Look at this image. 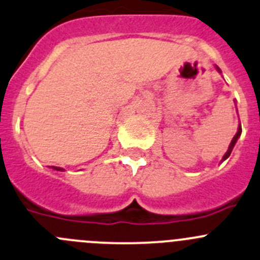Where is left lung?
Returning <instances> with one entry per match:
<instances>
[{
    "mask_svg": "<svg viewBox=\"0 0 260 260\" xmlns=\"http://www.w3.org/2000/svg\"><path fill=\"white\" fill-rule=\"evenodd\" d=\"M216 70H217L218 72H220L221 74V70L218 69L217 66H216ZM240 135H241V124H239V127H238V132H236V135L234 136V138H233V141H231V143H230V146H229V150H228V152L225 153V155H223V157H222V160H221V162H222V161H225L226 158L229 157V156H230V153H231V151H233V148H234V146H235V143H236V141L239 140V137H240Z\"/></svg>",
    "mask_w": 260,
    "mask_h": 260,
    "instance_id": "obj_1",
    "label": "left lung"
}]
</instances>
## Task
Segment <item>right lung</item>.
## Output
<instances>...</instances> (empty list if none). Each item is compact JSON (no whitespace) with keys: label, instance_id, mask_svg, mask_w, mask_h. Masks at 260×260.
Returning <instances> with one entry per match:
<instances>
[{"label":"right lung","instance_id":"add662e5","mask_svg":"<svg viewBox=\"0 0 260 260\" xmlns=\"http://www.w3.org/2000/svg\"><path fill=\"white\" fill-rule=\"evenodd\" d=\"M52 169H54V170H57V171H64V169L57 168V166H52Z\"/></svg>","mask_w":260,"mask_h":260}]
</instances>
